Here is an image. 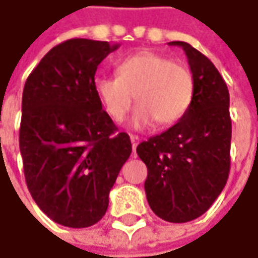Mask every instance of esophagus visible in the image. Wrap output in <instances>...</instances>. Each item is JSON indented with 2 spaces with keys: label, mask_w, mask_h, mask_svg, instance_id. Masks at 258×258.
<instances>
[{
  "label": "esophagus",
  "mask_w": 258,
  "mask_h": 258,
  "mask_svg": "<svg viewBox=\"0 0 258 258\" xmlns=\"http://www.w3.org/2000/svg\"><path fill=\"white\" fill-rule=\"evenodd\" d=\"M131 143H132V148H134V151H135V150H137V145L140 144V137L131 135Z\"/></svg>",
  "instance_id": "obj_1"
}]
</instances>
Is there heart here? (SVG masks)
I'll use <instances>...</instances> for the list:
<instances>
[{
  "mask_svg": "<svg viewBox=\"0 0 258 258\" xmlns=\"http://www.w3.org/2000/svg\"><path fill=\"white\" fill-rule=\"evenodd\" d=\"M117 77H98L93 87L107 115L121 121L131 108L134 95L138 107L132 115L135 127L154 121L171 126L179 121L191 105L195 77L190 68L168 56L141 50L121 59L115 70Z\"/></svg>",
  "mask_w": 258,
  "mask_h": 258,
  "instance_id": "b5f03b06",
  "label": "heart"
}]
</instances>
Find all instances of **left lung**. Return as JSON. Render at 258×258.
<instances>
[{
    "label": "left lung",
    "instance_id": "1",
    "mask_svg": "<svg viewBox=\"0 0 258 258\" xmlns=\"http://www.w3.org/2000/svg\"><path fill=\"white\" fill-rule=\"evenodd\" d=\"M182 47L195 77L187 114L172 127L137 147L147 166L144 188L153 212L169 223H187L210 210L230 171L232 120L229 90L218 70L199 50Z\"/></svg>",
    "mask_w": 258,
    "mask_h": 258
}]
</instances>
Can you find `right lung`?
Here are the masks:
<instances>
[{"mask_svg": "<svg viewBox=\"0 0 258 258\" xmlns=\"http://www.w3.org/2000/svg\"><path fill=\"white\" fill-rule=\"evenodd\" d=\"M118 44L73 38L51 48L29 74L22 96L19 147L26 185L48 218L89 227L132 153L95 93L98 65Z\"/></svg>", "mask_w": 258, "mask_h": 258, "instance_id": "1", "label": "right lung"}]
</instances>
